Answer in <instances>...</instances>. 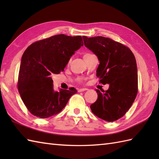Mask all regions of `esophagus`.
<instances>
[{
  "mask_svg": "<svg viewBox=\"0 0 159 159\" xmlns=\"http://www.w3.org/2000/svg\"><path fill=\"white\" fill-rule=\"evenodd\" d=\"M87 90H88V89L82 88V89H79V90H78V92H84V91H87Z\"/></svg>",
  "mask_w": 159,
  "mask_h": 159,
  "instance_id": "1",
  "label": "esophagus"
}]
</instances>
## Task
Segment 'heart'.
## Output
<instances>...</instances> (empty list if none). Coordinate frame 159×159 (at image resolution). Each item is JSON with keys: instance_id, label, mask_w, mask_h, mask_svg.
Here are the masks:
<instances>
[{"instance_id": "heart-1", "label": "heart", "mask_w": 159, "mask_h": 159, "mask_svg": "<svg viewBox=\"0 0 159 159\" xmlns=\"http://www.w3.org/2000/svg\"><path fill=\"white\" fill-rule=\"evenodd\" d=\"M90 55V54H89V53H86V54H85V55H84L83 57H85L86 56H87V55Z\"/></svg>"}]
</instances>
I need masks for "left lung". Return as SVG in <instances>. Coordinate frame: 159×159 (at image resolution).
<instances>
[{
    "label": "left lung",
    "mask_w": 159,
    "mask_h": 159,
    "mask_svg": "<svg viewBox=\"0 0 159 159\" xmlns=\"http://www.w3.org/2000/svg\"><path fill=\"white\" fill-rule=\"evenodd\" d=\"M85 47L98 57L96 76L100 83L109 84L108 90L96 89L98 99L91 104L92 113L100 119L114 121L124 116L137 96L138 76L136 59L121 43L102 36H83Z\"/></svg>",
    "instance_id": "left-lung-1"
}]
</instances>
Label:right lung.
<instances>
[{
    "label": "right lung",
    "instance_id": "add662e5",
    "mask_svg": "<svg viewBox=\"0 0 159 159\" xmlns=\"http://www.w3.org/2000/svg\"><path fill=\"white\" fill-rule=\"evenodd\" d=\"M83 46L81 36L60 34L34 42L26 49L20 63L18 88L33 116H55L77 92L74 88L55 91L51 75L63 71L70 57Z\"/></svg>",
    "mask_w": 159,
    "mask_h": 159
}]
</instances>
